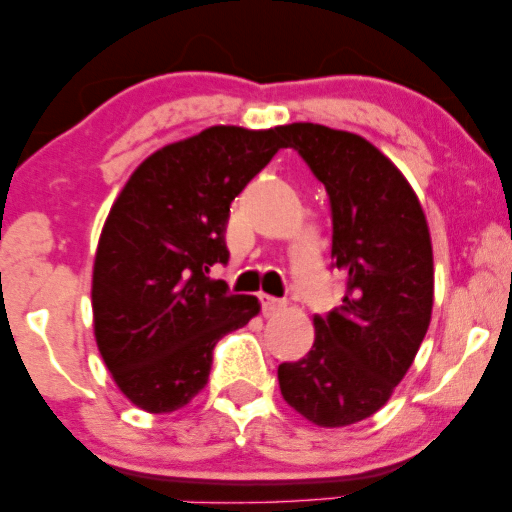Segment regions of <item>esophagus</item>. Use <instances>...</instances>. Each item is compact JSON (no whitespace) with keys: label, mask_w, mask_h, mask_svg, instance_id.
<instances>
[{"label":"esophagus","mask_w":512,"mask_h":512,"mask_svg":"<svg viewBox=\"0 0 512 512\" xmlns=\"http://www.w3.org/2000/svg\"><path fill=\"white\" fill-rule=\"evenodd\" d=\"M260 303H262V313L267 317L281 313L286 305L284 301H279V298H274V296H260Z\"/></svg>","instance_id":"obj_1"}]
</instances>
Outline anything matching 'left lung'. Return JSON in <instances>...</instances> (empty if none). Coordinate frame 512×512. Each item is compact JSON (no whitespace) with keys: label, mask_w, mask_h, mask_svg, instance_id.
<instances>
[{"label":"left lung","mask_w":512,"mask_h":512,"mask_svg":"<svg viewBox=\"0 0 512 512\" xmlns=\"http://www.w3.org/2000/svg\"><path fill=\"white\" fill-rule=\"evenodd\" d=\"M325 185L332 267L342 305L315 315L313 349L279 366L281 395L317 426L368 419L390 399L424 342L433 308V250L419 199L363 137L313 122L279 129Z\"/></svg>","instance_id":"8db88e82"}]
</instances>
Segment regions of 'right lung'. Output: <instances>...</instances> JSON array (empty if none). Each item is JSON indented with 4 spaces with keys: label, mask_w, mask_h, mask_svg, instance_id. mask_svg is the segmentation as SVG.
I'll return each mask as SVG.
<instances>
[{
    "label": "right lung",
    "mask_w": 512,
    "mask_h": 512,
    "mask_svg": "<svg viewBox=\"0 0 512 512\" xmlns=\"http://www.w3.org/2000/svg\"><path fill=\"white\" fill-rule=\"evenodd\" d=\"M281 127H209L163 146L115 199L93 262V332L117 387L168 414L207 385L214 346L260 313L211 279L231 202L284 146Z\"/></svg>",
    "instance_id": "right-lung-1"
}]
</instances>
